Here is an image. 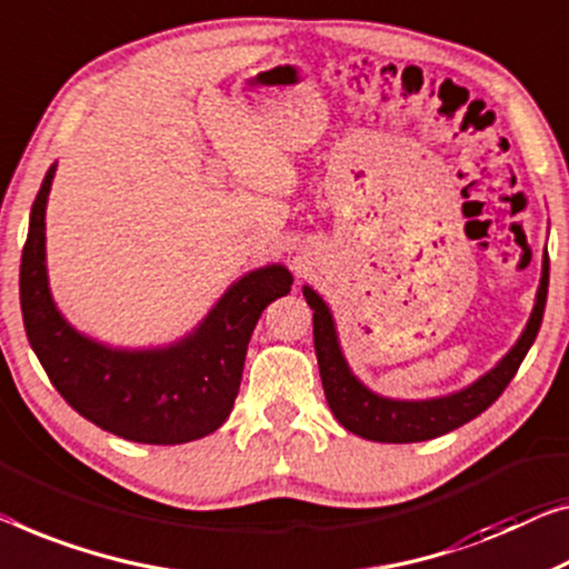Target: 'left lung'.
I'll list each match as a JSON object with an SVG mask.
<instances>
[{
	"instance_id": "left-lung-1",
	"label": "left lung",
	"mask_w": 569,
	"mask_h": 569,
	"mask_svg": "<svg viewBox=\"0 0 569 569\" xmlns=\"http://www.w3.org/2000/svg\"><path fill=\"white\" fill-rule=\"evenodd\" d=\"M547 288H549V258L545 252V268H541V283L537 291V303H533L531 319L523 335L511 352L498 362V366L486 372L478 383H472L465 391L435 398V401H391V398H380L358 378L352 376L350 368L339 352L332 313H329L327 303L319 299L317 293L307 286L303 296L307 303L313 309V350H317L319 360V376L321 386H325L327 403L337 421L342 423L347 431L358 435L362 439H372V442H391V445H409V442H427V439L442 437L462 423L472 421L488 409L490 403L498 401V396L506 391L511 383L516 370L527 358L529 347L539 335L541 317H545L547 303Z\"/></svg>"
}]
</instances>
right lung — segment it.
I'll return each instance as SVG.
<instances>
[{"label":"right lung","mask_w":569,"mask_h":569,"mask_svg":"<svg viewBox=\"0 0 569 569\" xmlns=\"http://www.w3.org/2000/svg\"><path fill=\"white\" fill-rule=\"evenodd\" d=\"M56 166L42 178L22 248L24 332L50 383L99 429L142 445H183L222 427L240 391L244 355L260 313L291 291L283 266L252 270L207 321L168 350L122 352L81 337L56 311L46 276V201Z\"/></svg>","instance_id":"right-lung-1"}]
</instances>
